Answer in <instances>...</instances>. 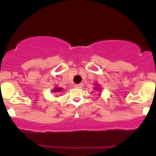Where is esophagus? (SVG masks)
Returning <instances> with one entry per match:
<instances>
[{
	"mask_svg": "<svg viewBox=\"0 0 156 156\" xmlns=\"http://www.w3.org/2000/svg\"><path fill=\"white\" fill-rule=\"evenodd\" d=\"M75 87H77V88H81V87H83V84H82V83H81V84H75Z\"/></svg>",
	"mask_w": 156,
	"mask_h": 156,
	"instance_id": "obj_1",
	"label": "esophagus"
}]
</instances>
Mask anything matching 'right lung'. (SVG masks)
Returning a JSON list of instances; mask_svg holds the SVG:
<instances>
[{
    "label": "right lung",
    "instance_id": "add662e5",
    "mask_svg": "<svg viewBox=\"0 0 156 156\" xmlns=\"http://www.w3.org/2000/svg\"><path fill=\"white\" fill-rule=\"evenodd\" d=\"M61 90H62V88H55V89L53 90V91H54V92H58V91H60Z\"/></svg>",
    "mask_w": 156,
    "mask_h": 156
}]
</instances>
